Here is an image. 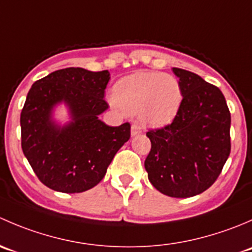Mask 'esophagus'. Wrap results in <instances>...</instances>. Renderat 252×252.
<instances>
[{
    "instance_id": "34e87169",
    "label": "esophagus",
    "mask_w": 252,
    "mask_h": 252,
    "mask_svg": "<svg viewBox=\"0 0 252 252\" xmlns=\"http://www.w3.org/2000/svg\"><path fill=\"white\" fill-rule=\"evenodd\" d=\"M141 133H142L141 126H139V124L134 123L133 126H131V135L136 136V135H139V134H141Z\"/></svg>"
}]
</instances>
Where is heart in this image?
Returning <instances> with one entry per match:
<instances>
[{
	"mask_svg": "<svg viewBox=\"0 0 252 252\" xmlns=\"http://www.w3.org/2000/svg\"><path fill=\"white\" fill-rule=\"evenodd\" d=\"M179 83L169 74L136 72L122 78L113 88V101L128 114L140 112L152 126L169 123L182 103Z\"/></svg>",
	"mask_w": 252,
	"mask_h": 252,
	"instance_id": "obj_1",
	"label": "heart"
}]
</instances>
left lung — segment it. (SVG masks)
Returning <instances> with one entry per match:
<instances>
[{"mask_svg": "<svg viewBox=\"0 0 252 252\" xmlns=\"http://www.w3.org/2000/svg\"><path fill=\"white\" fill-rule=\"evenodd\" d=\"M183 100L172 123L146 133L150 183L171 197H191L217 180L230 154V112L217 86L173 68Z\"/></svg>", "mask_w": 252, "mask_h": 252, "instance_id": "left-lung-1", "label": "left lung"}]
</instances>
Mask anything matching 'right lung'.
Segmentation results:
<instances>
[{
    "label": "right lung",
    "mask_w": 252,
    "mask_h": 252,
    "mask_svg": "<svg viewBox=\"0 0 252 252\" xmlns=\"http://www.w3.org/2000/svg\"><path fill=\"white\" fill-rule=\"evenodd\" d=\"M108 70L64 68L32 84L20 113L22 149L42 184L75 194L97 185L114 155L130 138V124L106 126ZM67 103L73 121L63 128L50 119L53 106Z\"/></svg>",
    "instance_id": "right-lung-1"
}]
</instances>
